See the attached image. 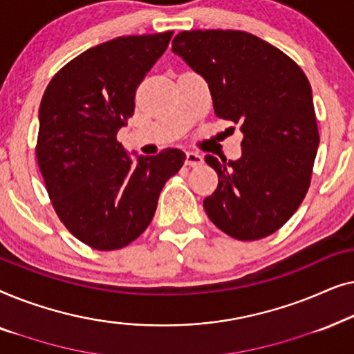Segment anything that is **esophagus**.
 Wrapping results in <instances>:
<instances>
[{
  "instance_id": "34e87169",
  "label": "esophagus",
  "mask_w": 354,
  "mask_h": 354,
  "mask_svg": "<svg viewBox=\"0 0 354 354\" xmlns=\"http://www.w3.org/2000/svg\"><path fill=\"white\" fill-rule=\"evenodd\" d=\"M203 161H205V159H203L201 154H198L195 151H187V154H185V164H187V166L198 167V166H201Z\"/></svg>"
}]
</instances>
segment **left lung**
Instances as JSON below:
<instances>
[{"label": "left lung", "mask_w": 354, "mask_h": 354, "mask_svg": "<svg viewBox=\"0 0 354 354\" xmlns=\"http://www.w3.org/2000/svg\"><path fill=\"white\" fill-rule=\"evenodd\" d=\"M209 86L217 118L241 125L236 161L206 162L219 177L206 214L236 240H259L295 214L311 182L319 147L311 85L297 62L240 30L182 32L172 40Z\"/></svg>", "instance_id": "obj_1"}]
</instances>
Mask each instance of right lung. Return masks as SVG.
Returning a JSON list of instances; mask_svg holds the SVG:
<instances>
[{"label":"right lung","instance_id":"1","mask_svg":"<svg viewBox=\"0 0 354 354\" xmlns=\"http://www.w3.org/2000/svg\"><path fill=\"white\" fill-rule=\"evenodd\" d=\"M172 35L118 37L90 48L53 77L41 98L37 159L48 195L71 234L95 250L137 240L185 161L177 148L133 159L115 138Z\"/></svg>","mask_w":354,"mask_h":354}]
</instances>
